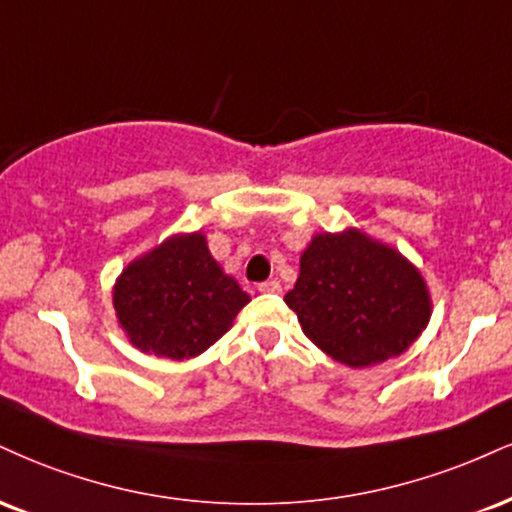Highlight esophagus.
<instances>
[{
  "instance_id": "34e87169",
  "label": "esophagus",
  "mask_w": 512,
  "mask_h": 512,
  "mask_svg": "<svg viewBox=\"0 0 512 512\" xmlns=\"http://www.w3.org/2000/svg\"><path fill=\"white\" fill-rule=\"evenodd\" d=\"M260 293H281V283L279 281H264L257 286Z\"/></svg>"
}]
</instances>
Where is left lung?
<instances>
[{
    "label": "left lung",
    "mask_w": 512,
    "mask_h": 512,
    "mask_svg": "<svg viewBox=\"0 0 512 512\" xmlns=\"http://www.w3.org/2000/svg\"><path fill=\"white\" fill-rule=\"evenodd\" d=\"M283 300L319 350L355 369L405 353L432 317L420 269L355 226L312 236Z\"/></svg>",
    "instance_id": "8db88e82"
}]
</instances>
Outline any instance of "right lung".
Segmentation results:
<instances>
[{"label":"right lung","instance_id":"add662e5","mask_svg":"<svg viewBox=\"0 0 512 512\" xmlns=\"http://www.w3.org/2000/svg\"><path fill=\"white\" fill-rule=\"evenodd\" d=\"M112 300L133 348L190 360L231 329L250 295L214 260L205 233L193 231L174 233L128 262Z\"/></svg>","mask_w":512,"mask_h":512}]
</instances>
